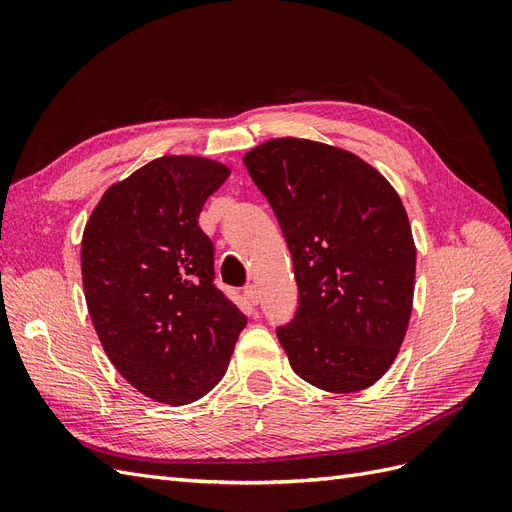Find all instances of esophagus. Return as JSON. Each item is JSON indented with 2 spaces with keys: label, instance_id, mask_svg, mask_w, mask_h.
<instances>
[{
  "label": "esophagus",
  "instance_id": "obj_1",
  "mask_svg": "<svg viewBox=\"0 0 512 512\" xmlns=\"http://www.w3.org/2000/svg\"><path fill=\"white\" fill-rule=\"evenodd\" d=\"M243 292H245V299H247V301H250L252 305H258V299H260V297H258V288H256V286H247Z\"/></svg>",
  "mask_w": 512,
  "mask_h": 512
}]
</instances>
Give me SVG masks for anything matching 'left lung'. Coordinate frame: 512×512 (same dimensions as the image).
I'll return each mask as SVG.
<instances>
[{
	"label": "left lung",
	"mask_w": 512,
	"mask_h": 512,
	"mask_svg": "<svg viewBox=\"0 0 512 512\" xmlns=\"http://www.w3.org/2000/svg\"><path fill=\"white\" fill-rule=\"evenodd\" d=\"M294 265L297 316L277 329L294 374L327 393L376 384L412 316L416 245L404 203L356 153L271 138L243 156Z\"/></svg>",
	"instance_id": "8db88e82"
}]
</instances>
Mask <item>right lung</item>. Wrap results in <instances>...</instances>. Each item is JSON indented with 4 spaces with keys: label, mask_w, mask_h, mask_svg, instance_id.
<instances>
[{
    "label": "right lung",
    "mask_w": 512,
    "mask_h": 512,
    "mask_svg": "<svg viewBox=\"0 0 512 512\" xmlns=\"http://www.w3.org/2000/svg\"><path fill=\"white\" fill-rule=\"evenodd\" d=\"M228 175L203 156L151 160L102 194L83 230V290L100 344L160 404L207 395L247 322L213 286V243L198 226Z\"/></svg>",
    "instance_id": "obj_1"
}]
</instances>
